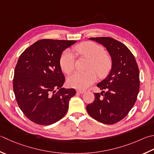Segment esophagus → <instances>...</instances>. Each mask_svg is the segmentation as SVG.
I'll use <instances>...</instances> for the list:
<instances>
[{
    "label": "esophagus",
    "mask_w": 154,
    "mask_h": 154,
    "mask_svg": "<svg viewBox=\"0 0 154 154\" xmlns=\"http://www.w3.org/2000/svg\"><path fill=\"white\" fill-rule=\"evenodd\" d=\"M85 92V90H81V89H77V93H81V94H82V93H84Z\"/></svg>",
    "instance_id": "1"
}]
</instances>
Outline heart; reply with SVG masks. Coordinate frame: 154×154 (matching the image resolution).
Instances as JSON below:
<instances>
[{
    "instance_id": "b5f03b06",
    "label": "heart",
    "mask_w": 154,
    "mask_h": 154,
    "mask_svg": "<svg viewBox=\"0 0 154 154\" xmlns=\"http://www.w3.org/2000/svg\"><path fill=\"white\" fill-rule=\"evenodd\" d=\"M74 51L78 55L90 59L89 71L76 72L67 79L69 86L73 88L84 89L94 83L97 79L98 74L103 77L109 71L112 65L111 57L105 53V49L101 45L93 42H84L74 47ZM59 64L62 71L66 74H70L74 70L75 59L71 51L66 50L59 59Z\"/></svg>"
}]
</instances>
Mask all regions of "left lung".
<instances>
[{
  "label": "left lung",
  "mask_w": 154,
  "mask_h": 154,
  "mask_svg": "<svg viewBox=\"0 0 154 154\" xmlns=\"http://www.w3.org/2000/svg\"><path fill=\"white\" fill-rule=\"evenodd\" d=\"M89 39L106 48L112 59V67L107 78L97 85L103 91L94 93V101L87 105V111L99 122L114 124L126 117L137 100L139 68L133 54L121 42L111 37Z\"/></svg>",
  "instance_id": "8db88e82"
}]
</instances>
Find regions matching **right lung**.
<instances>
[{"mask_svg": "<svg viewBox=\"0 0 154 154\" xmlns=\"http://www.w3.org/2000/svg\"><path fill=\"white\" fill-rule=\"evenodd\" d=\"M76 41L41 39L20 55L14 69L13 91L27 118L41 125L58 122L67 113L74 89L62 88L65 76L59 59Z\"/></svg>", "mask_w": 154, "mask_h": 154, "instance_id": "add662e5", "label": "right lung"}]
</instances>
